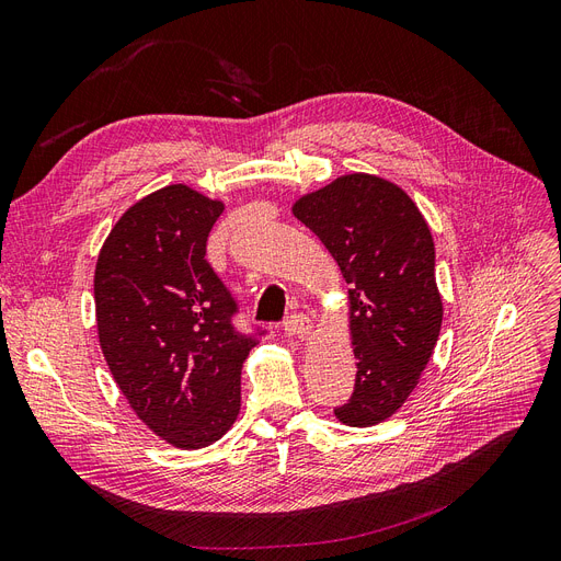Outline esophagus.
Returning a JSON list of instances; mask_svg holds the SVG:
<instances>
[{"label":"esophagus","mask_w":561,"mask_h":561,"mask_svg":"<svg viewBox=\"0 0 561 561\" xmlns=\"http://www.w3.org/2000/svg\"><path fill=\"white\" fill-rule=\"evenodd\" d=\"M309 328H312V321H309V317L302 312H294L284 321V333L288 337H302L305 333H309Z\"/></svg>","instance_id":"esophagus-1"}]
</instances>
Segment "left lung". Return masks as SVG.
Listing matches in <instances>:
<instances>
[{"mask_svg": "<svg viewBox=\"0 0 561 561\" xmlns=\"http://www.w3.org/2000/svg\"><path fill=\"white\" fill-rule=\"evenodd\" d=\"M294 215L319 236L348 284L358 363L354 392L335 416L351 427L377 425L416 388L439 337L432 233L398 184L365 173L302 196Z\"/></svg>", "mask_w": 561, "mask_h": 561, "instance_id": "1", "label": "left lung"}]
</instances>
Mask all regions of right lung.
I'll return each mask as SVG.
<instances>
[{"label": "right lung", "instance_id": "1", "mask_svg": "<svg viewBox=\"0 0 561 561\" xmlns=\"http://www.w3.org/2000/svg\"><path fill=\"white\" fill-rule=\"evenodd\" d=\"M224 210L186 184L140 198L113 226L94 273L103 358L138 419L194 450L240 411V371L265 330L233 325L238 302L205 261Z\"/></svg>", "mask_w": 561, "mask_h": 561}]
</instances>
